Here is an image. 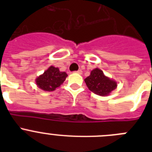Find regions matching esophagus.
Segmentation results:
<instances>
[{
    "mask_svg": "<svg viewBox=\"0 0 152 152\" xmlns=\"http://www.w3.org/2000/svg\"><path fill=\"white\" fill-rule=\"evenodd\" d=\"M74 73H77V74H79V75H81V74H82V71H81V70L75 71V72H74Z\"/></svg>",
    "mask_w": 152,
    "mask_h": 152,
    "instance_id": "34e87169",
    "label": "esophagus"
}]
</instances>
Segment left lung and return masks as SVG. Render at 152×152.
Wrapping results in <instances>:
<instances>
[{"label":"left lung","instance_id":"left-lung-1","mask_svg":"<svg viewBox=\"0 0 152 152\" xmlns=\"http://www.w3.org/2000/svg\"><path fill=\"white\" fill-rule=\"evenodd\" d=\"M84 81L90 91L100 96H107L117 86L116 81L106 77L99 68L93 70L90 76L84 79Z\"/></svg>","mask_w":152,"mask_h":152}]
</instances>
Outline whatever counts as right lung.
<instances>
[{
  "label": "right lung",
  "mask_w": 152,
  "mask_h": 152,
  "mask_svg": "<svg viewBox=\"0 0 152 152\" xmlns=\"http://www.w3.org/2000/svg\"><path fill=\"white\" fill-rule=\"evenodd\" d=\"M68 76L65 72H61L58 68L49 67L43 75L37 77L36 82L40 89L45 91H55L64 81Z\"/></svg>",
  "instance_id": "right-lung-1"
}]
</instances>
